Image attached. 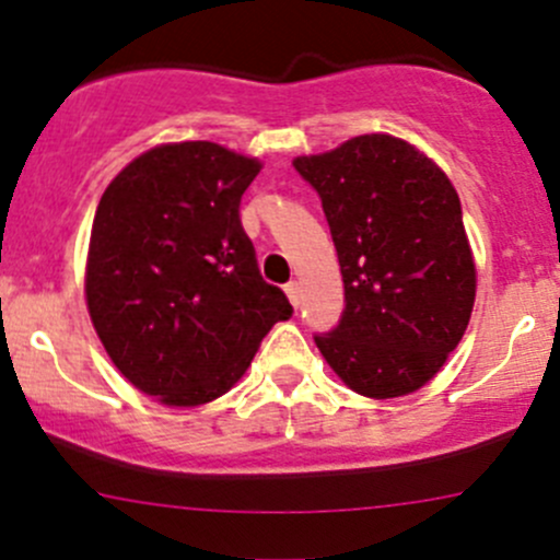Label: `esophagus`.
Instances as JSON below:
<instances>
[{
  "label": "esophagus",
  "instance_id": "esophagus-1",
  "mask_svg": "<svg viewBox=\"0 0 560 560\" xmlns=\"http://www.w3.org/2000/svg\"><path fill=\"white\" fill-rule=\"evenodd\" d=\"M284 292H287V298H290V303L292 306H301V284H298V281H290V284L284 287Z\"/></svg>",
  "mask_w": 560,
  "mask_h": 560
}]
</instances>
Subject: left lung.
Instances as JSON below:
<instances>
[{"label":"left lung","mask_w":560,"mask_h":560,"mask_svg":"<svg viewBox=\"0 0 560 560\" xmlns=\"http://www.w3.org/2000/svg\"><path fill=\"white\" fill-rule=\"evenodd\" d=\"M292 165L319 195L343 276L347 306L316 347L354 393H415L463 338L477 292L455 186L393 135Z\"/></svg>","instance_id":"obj_1"}]
</instances>
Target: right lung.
<instances>
[{
	"label": "right lung",
	"mask_w": 560,
	"mask_h": 560,
	"mask_svg": "<svg viewBox=\"0 0 560 560\" xmlns=\"http://www.w3.org/2000/svg\"><path fill=\"white\" fill-rule=\"evenodd\" d=\"M257 173V160L189 140L145 151L105 189L86 303L105 352L145 395L171 406L219 398L292 316L241 224Z\"/></svg>",
	"instance_id": "1"
}]
</instances>
